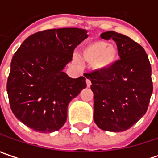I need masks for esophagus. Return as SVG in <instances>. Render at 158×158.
I'll return each instance as SVG.
<instances>
[{
	"instance_id": "34e87169",
	"label": "esophagus",
	"mask_w": 158,
	"mask_h": 158,
	"mask_svg": "<svg viewBox=\"0 0 158 158\" xmlns=\"http://www.w3.org/2000/svg\"><path fill=\"white\" fill-rule=\"evenodd\" d=\"M86 85H87V87H88V88H89V87L91 86V82H90V80L86 79Z\"/></svg>"
}]
</instances>
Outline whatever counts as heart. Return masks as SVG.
<instances>
[{"label": "heart", "instance_id": "b5f03b06", "mask_svg": "<svg viewBox=\"0 0 158 158\" xmlns=\"http://www.w3.org/2000/svg\"><path fill=\"white\" fill-rule=\"evenodd\" d=\"M81 56L86 62L91 64L96 70L107 69L112 67L118 58V50L115 46L103 40H92L82 47ZM79 61L77 57H74Z\"/></svg>", "mask_w": 158, "mask_h": 158}]
</instances>
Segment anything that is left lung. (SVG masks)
<instances>
[{
	"label": "left lung",
	"instance_id": "8db88e82",
	"mask_svg": "<svg viewBox=\"0 0 158 158\" xmlns=\"http://www.w3.org/2000/svg\"><path fill=\"white\" fill-rule=\"evenodd\" d=\"M116 42L120 60L105 70L88 74L94 94L95 123L102 130L122 132L147 112L153 91L151 66L138 43L113 31L100 35Z\"/></svg>",
	"mask_w": 158,
	"mask_h": 158
}]
</instances>
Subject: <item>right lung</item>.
Masks as SVG:
<instances>
[{"label":"right lung","mask_w":158,"mask_h":158,"mask_svg":"<svg viewBox=\"0 0 158 158\" xmlns=\"http://www.w3.org/2000/svg\"><path fill=\"white\" fill-rule=\"evenodd\" d=\"M87 38L86 30L61 28L32 34L22 43L7 82L10 108L18 120L40 133L65 124L69 104L86 88V79L71 78L63 69Z\"/></svg>","instance_id":"obj_1"}]
</instances>
